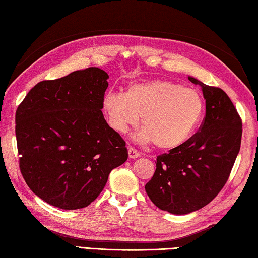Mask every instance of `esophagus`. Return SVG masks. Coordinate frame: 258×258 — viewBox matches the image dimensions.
<instances>
[{
    "instance_id": "34e87169",
    "label": "esophagus",
    "mask_w": 258,
    "mask_h": 258,
    "mask_svg": "<svg viewBox=\"0 0 258 258\" xmlns=\"http://www.w3.org/2000/svg\"><path fill=\"white\" fill-rule=\"evenodd\" d=\"M141 156L139 151H137L133 148H128V157L131 159H135V158H139V157Z\"/></svg>"
}]
</instances>
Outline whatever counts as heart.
<instances>
[{
	"label": "heart",
	"instance_id": "heart-1",
	"mask_svg": "<svg viewBox=\"0 0 258 258\" xmlns=\"http://www.w3.org/2000/svg\"><path fill=\"white\" fill-rule=\"evenodd\" d=\"M109 124L118 133L138 125L140 142L161 150H172L189 140L202 120L204 100L197 90L165 80H155L130 86L126 93L108 92L102 100Z\"/></svg>",
	"mask_w": 258,
	"mask_h": 258
}]
</instances>
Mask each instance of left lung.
<instances>
[{"mask_svg":"<svg viewBox=\"0 0 258 258\" xmlns=\"http://www.w3.org/2000/svg\"><path fill=\"white\" fill-rule=\"evenodd\" d=\"M206 116L199 132L181 147L157 157L156 172L145 189L161 211L185 215L209 204L228 181L241 145L242 123L223 90L204 84Z\"/></svg>","mask_w":258,"mask_h":258,"instance_id":"obj_1","label":"left lung"}]
</instances>
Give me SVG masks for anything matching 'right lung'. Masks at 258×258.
<instances>
[{
	"label": "right lung",
	"mask_w": 258,
	"mask_h": 258,
	"mask_svg": "<svg viewBox=\"0 0 258 258\" xmlns=\"http://www.w3.org/2000/svg\"><path fill=\"white\" fill-rule=\"evenodd\" d=\"M108 74L97 67L37 83L16 112L20 171L37 197L61 209L84 208L113 168L125 141L104 119Z\"/></svg>",
	"instance_id": "right-lung-1"
}]
</instances>
